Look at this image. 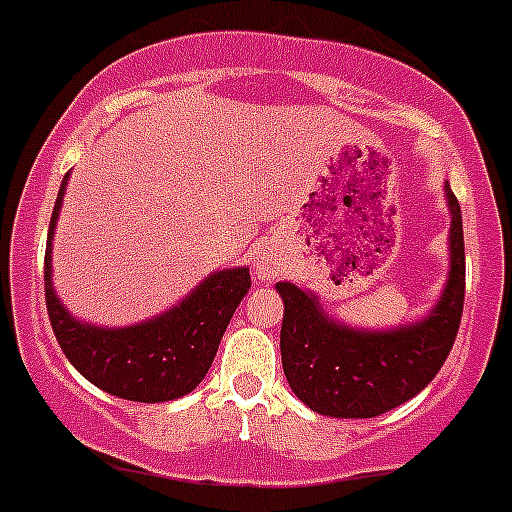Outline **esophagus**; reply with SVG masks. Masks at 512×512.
Segmentation results:
<instances>
[{
    "instance_id": "esophagus-1",
    "label": "esophagus",
    "mask_w": 512,
    "mask_h": 512,
    "mask_svg": "<svg viewBox=\"0 0 512 512\" xmlns=\"http://www.w3.org/2000/svg\"><path fill=\"white\" fill-rule=\"evenodd\" d=\"M281 269V259L276 256L274 248L261 246L253 251V274L259 276L261 281H271Z\"/></svg>"
}]
</instances>
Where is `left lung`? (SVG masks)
<instances>
[{"mask_svg":"<svg viewBox=\"0 0 512 512\" xmlns=\"http://www.w3.org/2000/svg\"><path fill=\"white\" fill-rule=\"evenodd\" d=\"M449 279L424 320L396 330H353L340 325L312 292L279 281L284 302L281 365L294 396L335 419H373L424 391L447 360L464 307V236L449 182Z\"/></svg>","mask_w":512,"mask_h":512,"instance_id":"obj_1","label":"left lung"}]
</instances>
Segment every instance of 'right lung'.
<instances>
[{"mask_svg":"<svg viewBox=\"0 0 512 512\" xmlns=\"http://www.w3.org/2000/svg\"><path fill=\"white\" fill-rule=\"evenodd\" d=\"M65 175L50 218L45 251V304L58 345L73 368L111 396L139 403L175 401L205 378L218 353L220 337L251 289L248 269L210 274L177 307L129 327H96L78 322L53 289V231L63 203Z\"/></svg>","mask_w":512,"mask_h":512,"instance_id":"obj_1","label":"right lung"}]
</instances>
